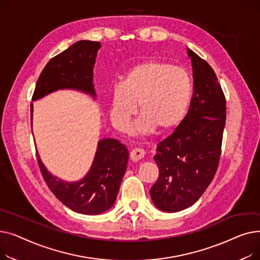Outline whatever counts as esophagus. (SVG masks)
<instances>
[{
  "mask_svg": "<svg viewBox=\"0 0 260 260\" xmlns=\"http://www.w3.org/2000/svg\"><path fill=\"white\" fill-rule=\"evenodd\" d=\"M144 155H145V152L142 148H134L131 152V159L133 161H139L144 157Z\"/></svg>",
  "mask_w": 260,
  "mask_h": 260,
  "instance_id": "1",
  "label": "esophagus"
}]
</instances>
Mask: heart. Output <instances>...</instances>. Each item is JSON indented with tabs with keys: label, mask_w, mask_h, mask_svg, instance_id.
Returning a JSON list of instances; mask_svg holds the SVG:
<instances>
[{
	"label": "heart",
	"mask_w": 260,
	"mask_h": 260,
	"mask_svg": "<svg viewBox=\"0 0 260 260\" xmlns=\"http://www.w3.org/2000/svg\"><path fill=\"white\" fill-rule=\"evenodd\" d=\"M192 98V81L180 67L149 60L132 67L123 83L114 86L111 119L120 132H126L132 117L141 114L134 129L148 134L166 132L183 120Z\"/></svg>",
	"instance_id": "b5f03b06"
}]
</instances>
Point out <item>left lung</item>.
I'll use <instances>...</instances> for the list:
<instances>
[{"label":"left lung","mask_w":260,"mask_h":260,"mask_svg":"<svg viewBox=\"0 0 260 260\" xmlns=\"http://www.w3.org/2000/svg\"><path fill=\"white\" fill-rule=\"evenodd\" d=\"M193 68L189 109L173 134L157 144L159 178L149 189L155 207L175 213L189 208L212 182L220 159L225 98L213 68L186 48Z\"/></svg>","instance_id":"8db88e82"}]
</instances>
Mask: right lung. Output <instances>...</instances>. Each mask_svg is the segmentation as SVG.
I'll return each mask as SVG.
<instances>
[{
	"mask_svg": "<svg viewBox=\"0 0 260 260\" xmlns=\"http://www.w3.org/2000/svg\"><path fill=\"white\" fill-rule=\"evenodd\" d=\"M100 48V42L82 40L52 58L38 79L32 101L61 89L84 92L95 100L93 67ZM30 112L32 127V103ZM128 156L127 147L119 140L103 138L98 141L87 174L78 181H65L46 169L37 151L41 173L53 195L67 208L84 215H99L114 206Z\"/></svg>",
	"mask_w": 260,
	"mask_h": 260,
	"instance_id": "obj_1",
	"label": "right lung"
}]
</instances>
